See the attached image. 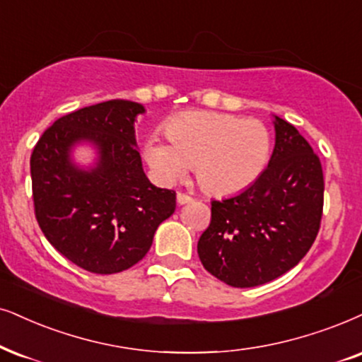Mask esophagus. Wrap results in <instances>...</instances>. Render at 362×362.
Segmentation results:
<instances>
[{
    "label": "esophagus",
    "mask_w": 362,
    "mask_h": 362,
    "mask_svg": "<svg viewBox=\"0 0 362 362\" xmlns=\"http://www.w3.org/2000/svg\"><path fill=\"white\" fill-rule=\"evenodd\" d=\"M192 200H194V197L187 195V194H184V192H178V194H177V202L180 205L189 204V202H192Z\"/></svg>",
    "instance_id": "34e87169"
}]
</instances>
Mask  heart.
Masks as SVG:
<instances>
[{"mask_svg":"<svg viewBox=\"0 0 362 362\" xmlns=\"http://www.w3.org/2000/svg\"><path fill=\"white\" fill-rule=\"evenodd\" d=\"M165 135L170 146L150 139L144 147V157L162 184L180 180L194 167L205 192L237 194L262 175L271 158V130L257 118L187 112L167 123Z\"/></svg>","mask_w":362,"mask_h":362,"instance_id":"1","label":"heart"}]
</instances>
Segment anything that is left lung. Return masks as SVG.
Wrapping results in <instances>:
<instances>
[{
  "label": "left lung",
  "instance_id": "8db88e82",
  "mask_svg": "<svg viewBox=\"0 0 362 362\" xmlns=\"http://www.w3.org/2000/svg\"><path fill=\"white\" fill-rule=\"evenodd\" d=\"M276 147L249 189L212 200L197 244L200 262L232 287H255L291 271L309 252L324 207L321 160L289 122L276 117Z\"/></svg>",
  "mask_w": 362,
  "mask_h": 362
}]
</instances>
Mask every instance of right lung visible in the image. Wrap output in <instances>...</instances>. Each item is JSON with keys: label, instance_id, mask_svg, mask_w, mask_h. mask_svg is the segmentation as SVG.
<instances>
[{"label": "right lung", "instance_id": "right-lung-1", "mask_svg": "<svg viewBox=\"0 0 362 362\" xmlns=\"http://www.w3.org/2000/svg\"><path fill=\"white\" fill-rule=\"evenodd\" d=\"M145 110L108 100L58 118L30 158L35 217L49 244L93 274L127 271L145 257L157 227L175 210V192L150 184L136 150L135 117ZM98 145L99 165L80 171L69 150Z\"/></svg>", "mask_w": 362, "mask_h": 362}]
</instances>
